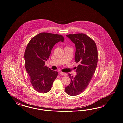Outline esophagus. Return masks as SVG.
Wrapping results in <instances>:
<instances>
[{"instance_id":"esophagus-1","label":"esophagus","mask_w":123,"mask_h":123,"mask_svg":"<svg viewBox=\"0 0 123 123\" xmlns=\"http://www.w3.org/2000/svg\"><path fill=\"white\" fill-rule=\"evenodd\" d=\"M60 74L61 75H64V76H65L67 75V74H66V73H64V72H60Z\"/></svg>"}]
</instances>
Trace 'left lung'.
<instances>
[{"label": "left lung", "instance_id": "1", "mask_svg": "<svg viewBox=\"0 0 123 123\" xmlns=\"http://www.w3.org/2000/svg\"><path fill=\"white\" fill-rule=\"evenodd\" d=\"M66 36L75 44V61L80 64L75 76L73 77L70 74H68L71 82L65 88L68 95L74 96L84 91L92 79L97 65V49L95 42L85 34H70Z\"/></svg>", "mask_w": 123, "mask_h": 123}]
</instances>
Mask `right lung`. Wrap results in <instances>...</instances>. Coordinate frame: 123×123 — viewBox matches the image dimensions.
Here are the masks:
<instances>
[{"instance_id": "1", "label": "right lung", "mask_w": 123, "mask_h": 123, "mask_svg": "<svg viewBox=\"0 0 123 123\" xmlns=\"http://www.w3.org/2000/svg\"><path fill=\"white\" fill-rule=\"evenodd\" d=\"M62 35L41 33L28 43L24 58L26 71L34 89L40 93H46L51 89L58 73L45 65L53 47L59 41L64 42Z\"/></svg>"}]
</instances>
